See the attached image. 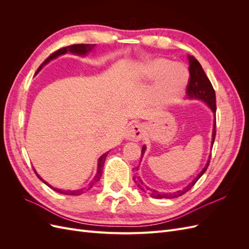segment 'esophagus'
<instances>
[{
	"label": "esophagus",
	"instance_id": "1",
	"mask_svg": "<svg viewBox=\"0 0 249 249\" xmlns=\"http://www.w3.org/2000/svg\"><path fill=\"white\" fill-rule=\"evenodd\" d=\"M143 135V127L139 124H134L130 127H127L125 133V138L129 141L138 142L141 140Z\"/></svg>",
	"mask_w": 249,
	"mask_h": 249
}]
</instances>
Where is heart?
Instances as JSON below:
<instances>
[{
    "label": "heart",
    "instance_id": "obj_1",
    "mask_svg": "<svg viewBox=\"0 0 249 249\" xmlns=\"http://www.w3.org/2000/svg\"><path fill=\"white\" fill-rule=\"evenodd\" d=\"M140 77L144 80H156L153 93L161 106L177 103L185 93L189 81V71L180 63H173L166 58H155L143 64Z\"/></svg>",
    "mask_w": 249,
    "mask_h": 249
}]
</instances>
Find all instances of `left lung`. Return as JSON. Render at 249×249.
I'll return each instance as SVG.
<instances>
[{"instance_id": "obj_1", "label": "left lung", "mask_w": 249, "mask_h": 249, "mask_svg": "<svg viewBox=\"0 0 249 249\" xmlns=\"http://www.w3.org/2000/svg\"><path fill=\"white\" fill-rule=\"evenodd\" d=\"M188 60H189V72H190V79H189V82H188V86H187V90H186L188 99L198 100V101H202L203 103H206L209 106V108L212 110V112L214 113V116H215V113H216L215 90H214L212 84H211V82L208 79L206 72L203 71L202 67L197 60L190 55H188ZM215 135H216V117L214 118L212 141H211V145L212 146L214 144ZM145 149H146V146L143 145L142 150H141V159H142V157L144 156ZM210 159H211V155L207 161L206 166L203 167L198 175L194 178L192 182H190L186 187H184L183 189L178 190L176 192L162 193L159 191H156L154 189H150L148 186H146L144 183H143V180L140 178V177H134L133 178L134 183L138 186L139 189L144 191L145 193H148L150 196L154 198H159V199H161V198H176V197H178V196H180V195H183L186 192L189 191L191 188L195 185V183H196L203 173L206 172V170L209 166ZM137 170H138V168H137Z\"/></svg>"}]
</instances>
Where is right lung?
Masks as SVG:
<instances>
[{
	"label": "right lung",
	"mask_w": 249,
	"mask_h": 249,
	"mask_svg": "<svg viewBox=\"0 0 249 249\" xmlns=\"http://www.w3.org/2000/svg\"><path fill=\"white\" fill-rule=\"evenodd\" d=\"M94 47H95V44H72V46H69V47H65V48L60 49V50L56 51L55 53H53V54H52L49 58H47L46 61H44V62L38 67V70H37L36 73L38 72L44 65H46L47 63H49V62L51 61V60L55 59V58H57V57H59V56H61V55H64V54H66L67 52H71V54H76V55H79V56H85V55L88 54L89 52H91ZM36 73H35V74H36ZM108 153H109V152L105 153L104 155H102V156L100 157L99 161H97V171H96L95 177L93 178V179L91 180V182H90V183L88 184L87 187L82 188V189H78V190H63V189H59V188L53 187V186L50 185L48 182H46V180H44V179L38 175V173L36 172L35 169H34V172L36 173V176L38 177V178H39L40 180H42V182H43L44 184H46L47 186H49V187L51 188V189H53L54 191H56V192H58V193H61V194H65V195H80V194H82V193H84L85 191L89 190L90 188L93 187V185H94L95 183L99 182L101 177H102V172H103V168H104L105 160H106V157H107Z\"/></svg>",
	"instance_id": "1"
}]
</instances>
